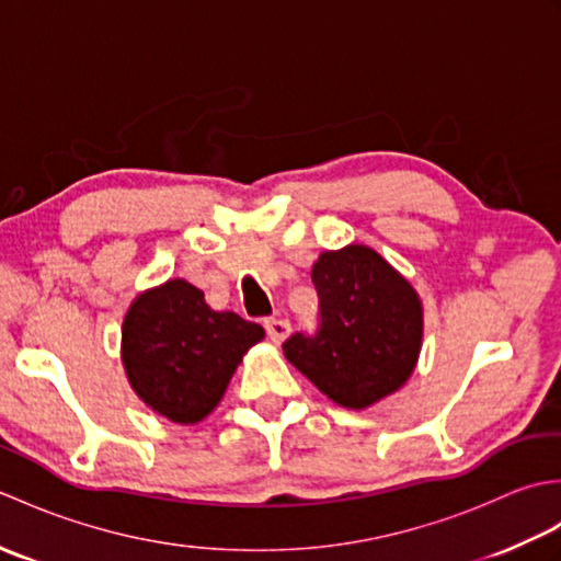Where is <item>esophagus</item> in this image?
<instances>
[{"label": "esophagus", "mask_w": 561, "mask_h": 561, "mask_svg": "<svg viewBox=\"0 0 561 561\" xmlns=\"http://www.w3.org/2000/svg\"><path fill=\"white\" fill-rule=\"evenodd\" d=\"M265 330H267V337H270L274 344H279L284 337L289 335V320H284V318H267V320H265Z\"/></svg>", "instance_id": "34e87169"}]
</instances>
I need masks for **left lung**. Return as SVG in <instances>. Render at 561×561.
I'll return each mask as SVG.
<instances>
[{
  "label": "left lung",
  "instance_id": "1",
  "mask_svg": "<svg viewBox=\"0 0 561 561\" xmlns=\"http://www.w3.org/2000/svg\"><path fill=\"white\" fill-rule=\"evenodd\" d=\"M318 330L294 332L284 356L330 400L352 410L396 392L414 371L422 304L388 262L366 245L328 250L311 272Z\"/></svg>",
  "mask_w": 561,
  "mask_h": 561
}]
</instances>
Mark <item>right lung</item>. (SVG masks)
Here are the masks:
<instances>
[{
	"label": "right lung",
	"mask_w": 561,
	"mask_h": 561,
	"mask_svg": "<svg viewBox=\"0 0 561 561\" xmlns=\"http://www.w3.org/2000/svg\"><path fill=\"white\" fill-rule=\"evenodd\" d=\"M265 337L257 323L211 311L185 279L141 294L123 323V364L137 396L178 424H195L221 400L243 354Z\"/></svg>",
	"instance_id": "obj_1"
}]
</instances>
